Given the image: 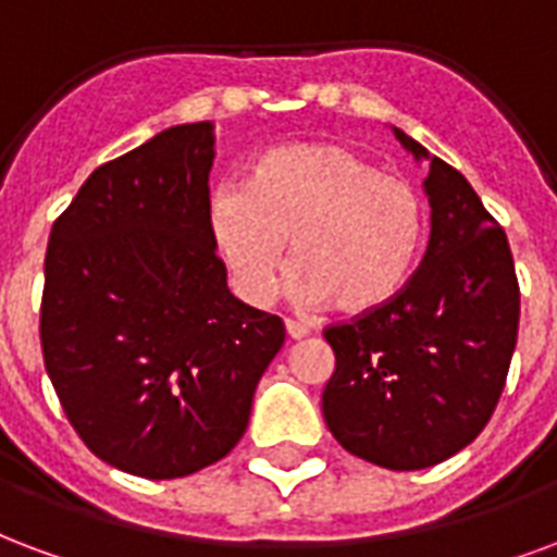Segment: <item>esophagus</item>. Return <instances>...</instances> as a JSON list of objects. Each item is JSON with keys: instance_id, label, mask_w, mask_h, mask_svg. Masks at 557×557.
<instances>
[{"instance_id": "34e87169", "label": "esophagus", "mask_w": 557, "mask_h": 557, "mask_svg": "<svg viewBox=\"0 0 557 557\" xmlns=\"http://www.w3.org/2000/svg\"><path fill=\"white\" fill-rule=\"evenodd\" d=\"M286 333H289V339H304V336H310V324L286 319Z\"/></svg>"}]
</instances>
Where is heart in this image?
<instances>
[{"instance_id": "obj_1", "label": "heart", "mask_w": 557, "mask_h": 557, "mask_svg": "<svg viewBox=\"0 0 557 557\" xmlns=\"http://www.w3.org/2000/svg\"><path fill=\"white\" fill-rule=\"evenodd\" d=\"M206 226L247 304L274 298L289 242L292 298L366 312L393 300L413 274L428 203L419 185L342 144H286L262 152L247 183L209 191Z\"/></svg>"}]
</instances>
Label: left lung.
Segmentation results:
<instances>
[{
  "mask_svg": "<svg viewBox=\"0 0 557 557\" xmlns=\"http://www.w3.org/2000/svg\"><path fill=\"white\" fill-rule=\"evenodd\" d=\"M393 132L428 164V250L405 292L324 331L336 372L321 413L345 451L410 472L457 455L490 422L517 348L520 286L508 236L467 176Z\"/></svg>",
  "mask_w": 557,
  "mask_h": 557,
  "instance_id": "1",
  "label": "left lung"
}]
</instances>
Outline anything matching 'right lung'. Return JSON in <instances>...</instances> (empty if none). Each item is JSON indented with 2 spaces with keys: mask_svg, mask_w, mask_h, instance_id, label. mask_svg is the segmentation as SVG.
Segmentation results:
<instances>
[{
  "mask_svg": "<svg viewBox=\"0 0 557 557\" xmlns=\"http://www.w3.org/2000/svg\"><path fill=\"white\" fill-rule=\"evenodd\" d=\"M215 123H180L85 180L52 224L40 345L109 467L183 478L233 451L286 327L230 292L206 226Z\"/></svg>",
  "mask_w": 557,
  "mask_h": 557,
  "instance_id": "add662e5",
  "label": "right lung"
}]
</instances>
